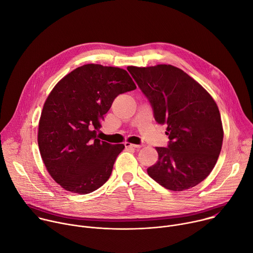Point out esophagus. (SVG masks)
<instances>
[{"label":"esophagus","instance_id":"1","mask_svg":"<svg viewBox=\"0 0 253 253\" xmlns=\"http://www.w3.org/2000/svg\"><path fill=\"white\" fill-rule=\"evenodd\" d=\"M124 145L127 148H135V149H139V148H141L143 146L142 144H131V143H128V142H125Z\"/></svg>","mask_w":253,"mask_h":253}]
</instances>
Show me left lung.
Wrapping results in <instances>:
<instances>
[{
  "instance_id": "1",
  "label": "left lung",
  "mask_w": 253,
  "mask_h": 253,
  "mask_svg": "<svg viewBox=\"0 0 253 253\" xmlns=\"http://www.w3.org/2000/svg\"><path fill=\"white\" fill-rule=\"evenodd\" d=\"M129 73L153 110L166 124L167 147H157L158 161L148 175L163 187L183 191L199 184L218 159L223 129L218 107L207 91L181 69L171 65L139 68Z\"/></svg>"
}]
</instances>
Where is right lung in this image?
Here are the masks:
<instances>
[{
	"label": "right lung",
	"mask_w": 253,
	"mask_h": 253,
	"mask_svg": "<svg viewBox=\"0 0 253 253\" xmlns=\"http://www.w3.org/2000/svg\"><path fill=\"white\" fill-rule=\"evenodd\" d=\"M136 89L120 68L87 64L65 76L48 96L38 131L44 164L65 190L88 194L109 179L123 144L101 141L97 132L114 99Z\"/></svg>",
	"instance_id": "obj_1"
}]
</instances>
